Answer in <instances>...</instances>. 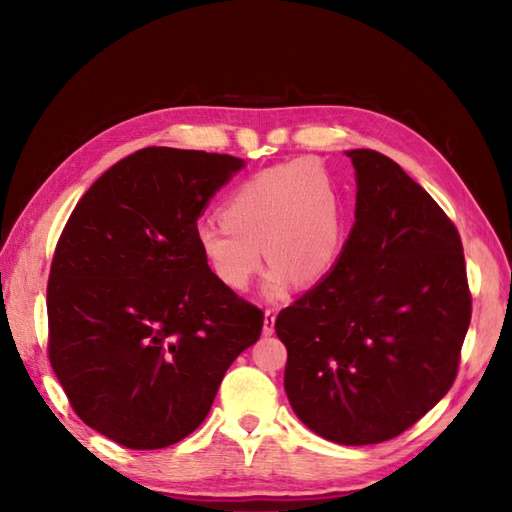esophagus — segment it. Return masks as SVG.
Here are the masks:
<instances>
[{
  "mask_svg": "<svg viewBox=\"0 0 512 512\" xmlns=\"http://www.w3.org/2000/svg\"><path fill=\"white\" fill-rule=\"evenodd\" d=\"M275 317H277L275 310L268 308V310L264 312V334H266V336H270V334L275 332Z\"/></svg>",
  "mask_w": 512,
  "mask_h": 512,
  "instance_id": "34e87169",
  "label": "esophagus"
}]
</instances>
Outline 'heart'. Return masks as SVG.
Instances as JSON below:
<instances>
[{
  "mask_svg": "<svg viewBox=\"0 0 512 512\" xmlns=\"http://www.w3.org/2000/svg\"><path fill=\"white\" fill-rule=\"evenodd\" d=\"M200 253L226 288L244 292L268 264L266 295L312 286L330 273L343 246V202L330 173L308 158L279 162L239 182L220 217L198 226Z\"/></svg>",
  "mask_w": 512,
  "mask_h": 512,
  "instance_id": "b5f03b06",
  "label": "heart"
}]
</instances>
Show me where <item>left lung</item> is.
Returning <instances> with one entry per match:
<instances>
[{
    "instance_id": "obj_1",
    "label": "left lung",
    "mask_w": 512,
    "mask_h": 512,
    "mask_svg": "<svg viewBox=\"0 0 512 512\" xmlns=\"http://www.w3.org/2000/svg\"><path fill=\"white\" fill-rule=\"evenodd\" d=\"M356 222L334 268L279 312L299 420L339 444L400 436L451 389L471 323L458 228L398 162L347 151Z\"/></svg>"
}]
</instances>
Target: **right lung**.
Masks as SVG:
<instances>
[{"label":"right lung","mask_w":512,"mask_h":512,"mask_svg":"<svg viewBox=\"0 0 512 512\" xmlns=\"http://www.w3.org/2000/svg\"><path fill=\"white\" fill-rule=\"evenodd\" d=\"M228 154L145 147L85 191L54 248L48 358L88 427L165 449L200 427L264 312L217 279L198 217L242 169Z\"/></svg>","instance_id":"1"}]
</instances>
